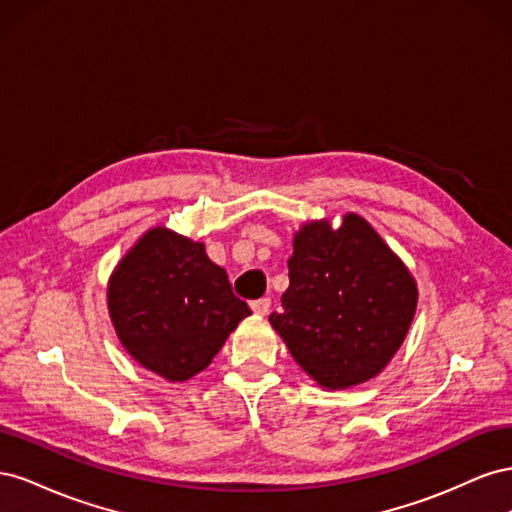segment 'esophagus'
Segmentation results:
<instances>
[{
	"label": "esophagus",
	"instance_id": "34e87169",
	"mask_svg": "<svg viewBox=\"0 0 512 512\" xmlns=\"http://www.w3.org/2000/svg\"><path fill=\"white\" fill-rule=\"evenodd\" d=\"M269 309H271V299H258V301H252V312L256 314V316H267L269 314Z\"/></svg>",
	"mask_w": 512,
	"mask_h": 512
}]
</instances>
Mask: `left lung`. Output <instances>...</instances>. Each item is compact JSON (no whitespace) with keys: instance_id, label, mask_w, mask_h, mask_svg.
<instances>
[{"instance_id":"left-lung-1","label":"left lung","mask_w":512,"mask_h":512,"mask_svg":"<svg viewBox=\"0 0 512 512\" xmlns=\"http://www.w3.org/2000/svg\"><path fill=\"white\" fill-rule=\"evenodd\" d=\"M290 286L269 316L292 359L322 389L376 378L410 331L414 275L365 218L305 222L292 239Z\"/></svg>"}]
</instances>
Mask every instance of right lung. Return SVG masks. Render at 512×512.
Returning a JSON list of instances; mask_svg holds the SVG:
<instances>
[{"instance_id":"1","label":"right lung","mask_w":512,"mask_h":512,"mask_svg":"<svg viewBox=\"0 0 512 512\" xmlns=\"http://www.w3.org/2000/svg\"><path fill=\"white\" fill-rule=\"evenodd\" d=\"M108 316L132 359L168 382L200 374L250 316L203 241L166 226L143 232L108 277Z\"/></svg>"}]
</instances>
